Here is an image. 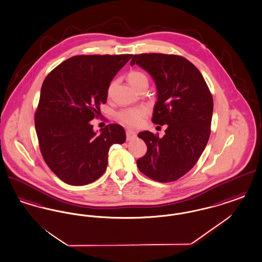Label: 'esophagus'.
<instances>
[{
    "mask_svg": "<svg viewBox=\"0 0 262 262\" xmlns=\"http://www.w3.org/2000/svg\"><path fill=\"white\" fill-rule=\"evenodd\" d=\"M125 136H126V139L130 140L132 138L137 137V133L133 129H126L125 130Z\"/></svg>",
    "mask_w": 262,
    "mask_h": 262,
    "instance_id": "34e87169",
    "label": "esophagus"
}]
</instances>
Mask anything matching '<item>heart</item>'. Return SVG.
<instances>
[{"label": "heart", "instance_id": "heart-1", "mask_svg": "<svg viewBox=\"0 0 262 262\" xmlns=\"http://www.w3.org/2000/svg\"><path fill=\"white\" fill-rule=\"evenodd\" d=\"M127 79H128L129 83L136 89H137L143 83L148 84L147 76L139 71L129 72L127 75ZM113 86H114V82L112 81V82H110V84L107 88V94L109 96L112 93ZM147 112H148V110L144 106L127 107V108L122 109L121 111L117 113V118L124 125H128V126H137L141 124L143 118L145 117Z\"/></svg>", "mask_w": 262, "mask_h": 262}]
</instances>
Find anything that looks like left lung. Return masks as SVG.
<instances>
[{"label":"left lung","instance_id":"left-lung-1","mask_svg":"<svg viewBox=\"0 0 262 262\" xmlns=\"http://www.w3.org/2000/svg\"><path fill=\"white\" fill-rule=\"evenodd\" d=\"M155 80L158 98L152 122L167 125L165 136L141 132L145 155L138 170L150 179L177 181L196 164L211 133L213 98L199 69L186 58L167 54H138L132 59Z\"/></svg>","mask_w":262,"mask_h":262}]
</instances>
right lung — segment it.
<instances>
[{
  "label": "right lung",
  "instance_id": "add662e5",
  "mask_svg": "<svg viewBox=\"0 0 262 262\" xmlns=\"http://www.w3.org/2000/svg\"><path fill=\"white\" fill-rule=\"evenodd\" d=\"M133 55H79L56 67L43 81L34 115L44 161L60 180L84 186L98 180L115 143L125 141V129L106 125L99 135L90 121L101 115L107 88Z\"/></svg>",
  "mask_w": 262,
  "mask_h": 262
}]
</instances>
